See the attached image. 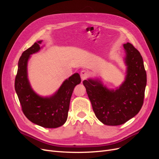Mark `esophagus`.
I'll return each instance as SVG.
<instances>
[{"label":"esophagus","mask_w":159,"mask_h":159,"mask_svg":"<svg viewBox=\"0 0 159 159\" xmlns=\"http://www.w3.org/2000/svg\"><path fill=\"white\" fill-rule=\"evenodd\" d=\"M89 75V73L88 71H86V70L81 71V73H80L81 78V80H84L86 78H88Z\"/></svg>","instance_id":"obj_1"}]
</instances>
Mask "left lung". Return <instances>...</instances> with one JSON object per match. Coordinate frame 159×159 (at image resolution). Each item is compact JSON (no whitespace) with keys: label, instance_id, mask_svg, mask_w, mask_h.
<instances>
[{"label":"left lung","instance_id":"8db88e82","mask_svg":"<svg viewBox=\"0 0 159 159\" xmlns=\"http://www.w3.org/2000/svg\"><path fill=\"white\" fill-rule=\"evenodd\" d=\"M127 66L125 79L116 89H109L99 79L83 81L95 116L106 125L126 123L139 112L147 85V74L143 57L135 48L123 44Z\"/></svg>","mask_w":159,"mask_h":159}]
</instances>
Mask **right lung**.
Returning <instances> with one entry per match:
<instances>
[{
	"instance_id": "right-lung-1",
	"label": "right lung",
	"mask_w": 159,
	"mask_h": 159,
	"mask_svg": "<svg viewBox=\"0 0 159 159\" xmlns=\"http://www.w3.org/2000/svg\"><path fill=\"white\" fill-rule=\"evenodd\" d=\"M42 40L35 42L24 52L18 64L14 87L25 116L33 123L45 128H57L66 123L75 86L80 84L78 73L66 79L58 90L49 97L38 95L28 78V61L30 55L39 52Z\"/></svg>"
}]
</instances>
